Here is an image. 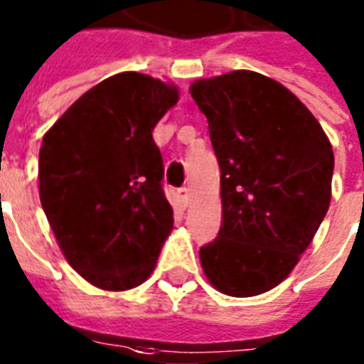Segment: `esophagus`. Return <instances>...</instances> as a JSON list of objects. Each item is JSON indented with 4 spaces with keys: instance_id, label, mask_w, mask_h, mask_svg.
<instances>
[{
    "instance_id": "34e87169",
    "label": "esophagus",
    "mask_w": 364,
    "mask_h": 364,
    "mask_svg": "<svg viewBox=\"0 0 364 364\" xmlns=\"http://www.w3.org/2000/svg\"><path fill=\"white\" fill-rule=\"evenodd\" d=\"M190 197H191V190L190 188H180L178 190V199H180V203H182V205H188V203H190Z\"/></svg>"
}]
</instances>
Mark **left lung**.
<instances>
[{"label":"left lung","instance_id":"1","mask_svg":"<svg viewBox=\"0 0 364 364\" xmlns=\"http://www.w3.org/2000/svg\"><path fill=\"white\" fill-rule=\"evenodd\" d=\"M190 94L222 168L223 222L200 267L220 293L261 295L289 276L329 210L333 146L297 95L261 73L199 78Z\"/></svg>","mask_w":364,"mask_h":364}]
</instances>
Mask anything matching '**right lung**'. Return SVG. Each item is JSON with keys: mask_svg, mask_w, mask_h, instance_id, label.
Wrapping results in <instances>:
<instances>
[{"mask_svg": "<svg viewBox=\"0 0 364 364\" xmlns=\"http://www.w3.org/2000/svg\"><path fill=\"white\" fill-rule=\"evenodd\" d=\"M176 103L174 84L118 73L80 95L43 136L46 220L67 263L105 291L141 286L173 231L152 132Z\"/></svg>", "mask_w": 364, "mask_h": 364, "instance_id": "1", "label": "right lung"}]
</instances>
